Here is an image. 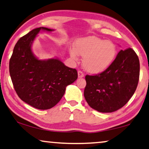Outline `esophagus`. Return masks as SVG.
Instances as JSON below:
<instances>
[{
  "mask_svg": "<svg viewBox=\"0 0 149 149\" xmlns=\"http://www.w3.org/2000/svg\"><path fill=\"white\" fill-rule=\"evenodd\" d=\"M77 75H78L79 78H81V77H83L84 76V73L82 72L81 71H78V72H77Z\"/></svg>",
  "mask_w": 149,
  "mask_h": 149,
  "instance_id": "34e87169",
  "label": "esophagus"
}]
</instances>
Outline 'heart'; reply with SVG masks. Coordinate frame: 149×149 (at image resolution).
Segmentation results:
<instances>
[{
    "label": "heart",
    "mask_w": 149,
    "mask_h": 149,
    "mask_svg": "<svg viewBox=\"0 0 149 149\" xmlns=\"http://www.w3.org/2000/svg\"><path fill=\"white\" fill-rule=\"evenodd\" d=\"M75 49H70L72 58L77 61L78 54L83 57V67L91 74H100L107 70L117 53L116 47L112 41L94 36L78 39Z\"/></svg>",
    "instance_id": "1"
}]
</instances>
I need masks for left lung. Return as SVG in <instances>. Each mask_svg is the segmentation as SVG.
Segmentation results:
<instances>
[{"mask_svg":"<svg viewBox=\"0 0 149 149\" xmlns=\"http://www.w3.org/2000/svg\"><path fill=\"white\" fill-rule=\"evenodd\" d=\"M140 63L131 48L121 50L109 68L86 76L84 97L89 106L100 112H112L131 98L139 83Z\"/></svg>","mask_w":149,"mask_h":149,"instance_id":"left-lung-1","label":"left lung"}]
</instances>
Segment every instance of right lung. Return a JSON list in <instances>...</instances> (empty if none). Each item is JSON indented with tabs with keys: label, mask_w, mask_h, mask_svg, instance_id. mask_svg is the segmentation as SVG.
I'll use <instances>...</instances> for the list:
<instances>
[{
	"label": "right lung",
	"mask_w": 149,
	"mask_h": 149,
	"mask_svg": "<svg viewBox=\"0 0 149 149\" xmlns=\"http://www.w3.org/2000/svg\"><path fill=\"white\" fill-rule=\"evenodd\" d=\"M41 31L54 30L42 26L20 38L10 59L9 72L22 100L37 109L47 110L60 101L66 87L77 79V72L58 58L41 60L35 56L31 46Z\"/></svg>",
	"instance_id": "1"
}]
</instances>
